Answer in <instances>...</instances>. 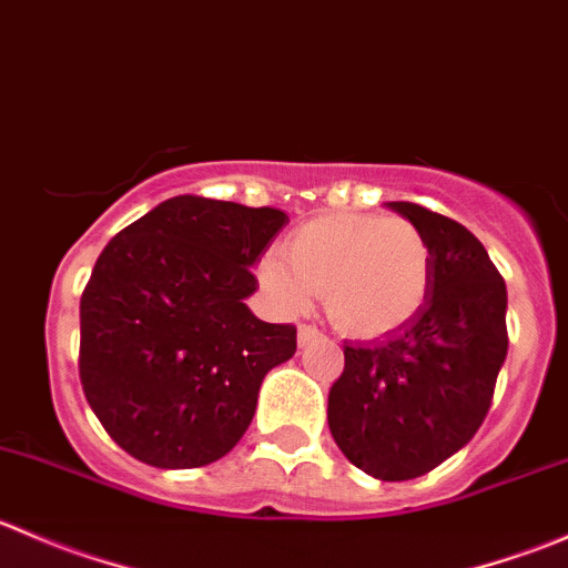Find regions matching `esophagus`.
<instances>
[{
	"label": "esophagus",
	"mask_w": 568,
	"mask_h": 568,
	"mask_svg": "<svg viewBox=\"0 0 568 568\" xmlns=\"http://www.w3.org/2000/svg\"><path fill=\"white\" fill-rule=\"evenodd\" d=\"M321 332L313 324H302L300 326V346H307L311 341H316Z\"/></svg>",
	"instance_id": "esophagus-1"
}]
</instances>
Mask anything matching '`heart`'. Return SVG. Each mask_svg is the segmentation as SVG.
I'll return each instance as SVG.
<instances>
[{
	"label": "heart",
	"mask_w": 568,
	"mask_h": 568,
	"mask_svg": "<svg viewBox=\"0 0 568 568\" xmlns=\"http://www.w3.org/2000/svg\"><path fill=\"white\" fill-rule=\"evenodd\" d=\"M283 257H263V288L291 313L324 296L332 324L354 337H382L409 324L432 291L426 233L406 216L321 214L296 227Z\"/></svg>",
	"instance_id": "b5f03b06"
}]
</instances>
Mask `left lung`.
<instances>
[{"instance_id": "obj_1", "label": "left lung", "mask_w": 568, "mask_h": 568, "mask_svg": "<svg viewBox=\"0 0 568 568\" xmlns=\"http://www.w3.org/2000/svg\"><path fill=\"white\" fill-rule=\"evenodd\" d=\"M432 244L423 311L379 343L343 346L326 420L354 467L379 480L432 473L484 423L506 363L508 294L484 244L417 203H387Z\"/></svg>"}]
</instances>
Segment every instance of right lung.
Masks as SVG:
<instances>
[{"instance_id": "obj_1", "label": "right lung", "mask_w": 568, "mask_h": 568, "mask_svg": "<svg viewBox=\"0 0 568 568\" xmlns=\"http://www.w3.org/2000/svg\"><path fill=\"white\" fill-rule=\"evenodd\" d=\"M277 209L178 194L118 233L79 305V376L109 437L162 469L231 454L261 382L296 352L294 324L244 305Z\"/></svg>"}]
</instances>
